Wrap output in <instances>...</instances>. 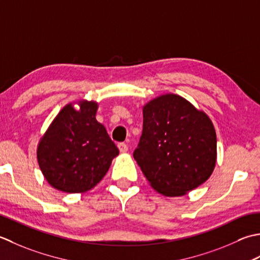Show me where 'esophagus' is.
Listing matches in <instances>:
<instances>
[{"label":"esophagus","instance_id":"obj_1","mask_svg":"<svg viewBox=\"0 0 260 260\" xmlns=\"http://www.w3.org/2000/svg\"><path fill=\"white\" fill-rule=\"evenodd\" d=\"M118 148H119V150H120V152H122V153L126 152V151H128V149H129V147H128V145H126V144H124V142H120V144L118 145Z\"/></svg>","mask_w":260,"mask_h":260}]
</instances>
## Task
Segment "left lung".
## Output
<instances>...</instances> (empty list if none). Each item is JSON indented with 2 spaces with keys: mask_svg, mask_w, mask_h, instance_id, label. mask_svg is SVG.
Listing matches in <instances>:
<instances>
[{
  "mask_svg": "<svg viewBox=\"0 0 260 260\" xmlns=\"http://www.w3.org/2000/svg\"><path fill=\"white\" fill-rule=\"evenodd\" d=\"M134 157L157 192L184 195L213 172L214 126L208 115L179 95H161L145 105L142 135Z\"/></svg>",
  "mask_w": 260,
  "mask_h": 260,
  "instance_id": "8db88e82",
  "label": "left lung"
}]
</instances>
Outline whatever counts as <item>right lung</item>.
I'll return each instance as SVG.
<instances>
[{"instance_id":"right-lung-1","label":"right lung","mask_w":260,"mask_h":260,"mask_svg":"<svg viewBox=\"0 0 260 260\" xmlns=\"http://www.w3.org/2000/svg\"><path fill=\"white\" fill-rule=\"evenodd\" d=\"M98 104L66 105L41 138L38 164L52 187L66 193L86 192L109 171L119 149L95 119Z\"/></svg>"}]
</instances>
